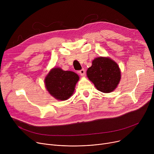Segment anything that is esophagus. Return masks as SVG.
Returning <instances> with one entry per match:
<instances>
[{"mask_svg":"<svg viewBox=\"0 0 154 154\" xmlns=\"http://www.w3.org/2000/svg\"><path fill=\"white\" fill-rule=\"evenodd\" d=\"M78 73H79V75L81 76H84L85 75V69H82L79 70L78 71Z\"/></svg>","mask_w":154,"mask_h":154,"instance_id":"esophagus-1","label":"esophagus"}]
</instances>
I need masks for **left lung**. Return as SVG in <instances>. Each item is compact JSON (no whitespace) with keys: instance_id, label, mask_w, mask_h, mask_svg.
Instances as JSON below:
<instances>
[{"instance_id":"1","label":"left lung","mask_w":154,"mask_h":154,"mask_svg":"<svg viewBox=\"0 0 154 154\" xmlns=\"http://www.w3.org/2000/svg\"><path fill=\"white\" fill-rule=\"evenodd\" d=\"M86 73L96 89L105 93L113 91L119 83L121 77L118 65L110 58L107 57L95 58Z\"/></svg>"}]
</instances>
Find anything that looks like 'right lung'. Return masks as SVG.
Returning <instances> with one entry per match:
<instances>
[{
  "instance_id": "add662e5",
  "label": "right lung",
  "mask_w": 154,
  "mask_h": 154,
  "mask_svg": "<svg viewBox=\"0 0 154 154\" xmlns=\"http://www.w3.org/2000/svg\"><path fill=\"white\" fill-rule=\"evenodd\" d=\"M78 75L73 71H63L60 68L51 69L45 79L49 93L58 100L65 101L73 94Z\"/></svg>"
}]
</instances>
